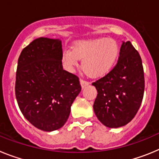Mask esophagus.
<instances>
[{"mask_svg":"<svg viewBox=\"0 0 159 159\" xmlns=\"http://www.w3.org/2000/svg\"><path fill=\"white\" fill-rule=\"evenodd\" d=\"M90 83L88 82V81H85L84 80H80V85L81 87H82V88H85L86 86H88V85H89Z\"/></svg>","mask_w":159,"mask_h":159,"instance_id":"1","label":"esophagus"}]
</instances>
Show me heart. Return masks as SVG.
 Instances as JSON below:
<instances>
[{
	"label": "heart",
	"mask_w": 159,
	"mask_h": 159,
	"mask_svg": "<svg viewBox=\"0 0 159 159\" xmlns=\"http://www.w3.org/2000/svg\"><path fill=\"white\" fill-rule=\"evenodd\" d=\"M117 42L107 38H95L78 41L72 50L63 53L62 62L66 69L72 71L82 60V68L93 78H99L110 72L119 56Z\"/></svg>",
	"instance_id": "obj_1"
}]
</instances>
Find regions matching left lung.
Listing matches in <instances>:
<instances>
[{"instance_id": "8db88e82", "label": "left lung", "mask_w": 159, "mask_h": 159, "mask_svg": "<svg viewBox=\"0 0 159 159\" xmlns=\"http://www.w3.org/2000/svg\"><path fill=\"white\" fill-rule=\"evenodd\" d=\"M97 90L95 116L109 128L127 125L135 116L144 94V73L139 53L130 41H123L116 65L92 84Z\"/></svg>"}]
</instances>
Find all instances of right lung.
Wrapping results in <instances>:
<instances>
[{
    "instance_id": "right-lung-1",
    "label": "right lung",
    "mask_w": 159,
    "mask_h": 159,
    "mask_svg": "<svg viewBox=\"0 0 159 159\" xmlns=\"http://www.w3.org/2000/svg\"><path fill=\"white\" fill-rule=\"evenodd\" d=\"M62 56L61 40L40 37L25 47L18 59V106L25 119L43 131L65 124L81 91L78 77L63 69Z\"/></svg>"
}]
</instances>
